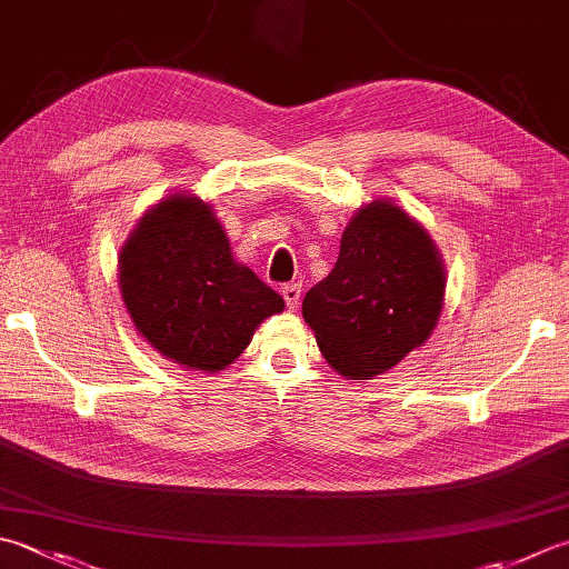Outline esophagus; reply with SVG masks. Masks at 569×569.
<instances>
[{
  "instance_id": "1",
  "label": "esophagus",
  "mask_w": 569,
  "mask_h": 569,
  "mask_svg": "<svg viewBox=\"0 0 569 569\" xmlns=\"http://www.w3.org/2000/svg\"><path fill=\"white\" fill-rule=\"evenodd\" d=\"M281 296L286 300L288 308H298V300H300V283H283L281 286Z\"/></svg>"
}]
</instances>
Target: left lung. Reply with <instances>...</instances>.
Segmentation results:
<instances>
[{
	"label": "left lung",
	"instance_id": "1",
	"mask_svg": "<svg viewBox=\"0 0 569 569\" xmlns=\"http://www.w3.org/2000/svg\"><path fill=\"white\" fill-rule=\"evenodd\" d=\"M443 286L429 233L377 199L345 229L336 269L306 293L303 318L332 370L370 380L431 336Z\"/></svg>",
	"mask_w": 569,
	"mask_h": 569
}]
</instances>
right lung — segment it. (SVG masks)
<instances>
[{
    "mask_svg": "<svg viewBox=\"0 0 569 569\" xmlns=\"http://www.w3.org/2000/svg\"><path fill=\"white\" fill-rule=\"evenodd\" d=\"M122 300L136 328L167 360L224 370L283 298L233 261L209 204L167 197L140 219L120 253Z\"/></svg>",
    "mask_w": 569,
    "mask_h": 569,
    "instance_id": "1",
    "label": "right lung"
}]
</instances>
